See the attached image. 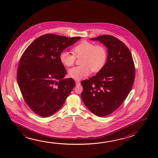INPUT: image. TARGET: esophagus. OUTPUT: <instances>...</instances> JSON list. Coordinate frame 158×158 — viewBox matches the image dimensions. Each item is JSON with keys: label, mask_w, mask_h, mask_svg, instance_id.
Segmentation results:
<instances>
[{"label": "esophagus", "mask_w": 158, "mask_h": 158, "mask_svg": "<svg viewBox=\"0 0 158 158\" xmlns=\"http://www.w3.org/2000/svg\"><path fill=\"white\" fill-rule=\"evenodd\" d=\"M75 83H76V85H79L80 84V81H79V80H76Z\"/></svg>", "instance_id": "34e87169"}]
</instances>
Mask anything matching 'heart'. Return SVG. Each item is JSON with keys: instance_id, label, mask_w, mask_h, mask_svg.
<instances>
[{"instance_id": "obj_1", "label": "heart", "mask_w": 158, "mask_h": 158, "mask_svg": "<svg viewBox=\"0 0 158 158\" xmlns=\"http://www.w3.org/2000/svg\"><path fill=\"white\" fill-rule=\"evenodd\" d=\"M73 54L63 51L60 54V62L65 67L72 66L75 58H80L81 65L74 67L68 70V74L75 80H81L90 74L91 71L98 72L104 68L107 58V51L101 44L82 41L72 48Z\"/></svg>"}]
</instances>
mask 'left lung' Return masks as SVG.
Here are the masks:
<instances>
[{
    "instance_id": "left-lung-1",
    "label": "left lung",
    "mask_w": 158,
    "mask_h": 158,
    "mask_svg": "<svg viewBox=\"0 0 158 158\" xmlns=\"http://www.w3.org/2000/svg\"><path fill=\"white\" fill-rule=\"evenodd\" d=\"M107 48L104 68L95 76L81 82L84 103L96 116L105 117L116 110L132 89L135 67L132 54L124 43L111 35L92 38Z\"/></svg>"
}]
</instances>
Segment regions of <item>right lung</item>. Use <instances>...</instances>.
Masks as SVG:
<instances>
[{
	"instance_id": "right-lung-1",
	"label": "right lung",
	"mask_w": 158,
	"mask_h": 158,
	"mask_svg": "<svg viewBox=\"0 0 158 158\" xmlns=\"http://www.w3.org/2000/svg\"><path fill=\"white\" fill-rule=\"evenodd\" d=\"M80 39L46 34L22 55L17 72L19 86L24 101L39 116L48 117L59 110L75 85L72 78L64 79L67 72L60 54Z\"/></svg>"
}]
</instances>
